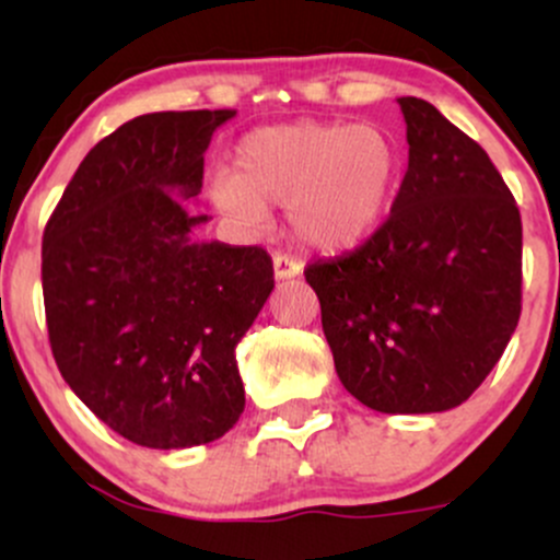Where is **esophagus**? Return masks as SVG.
I'll return each instance as SVG.
<instances>
[{"instance_id": "obj_1", "label": "esophagus", "mask_w": 560, "mask_h": 560, "mask_svg": "<svg viewBox=\"0 0 560 560\" xmlns=\"http://www.w3.org/2000/svg\"><path fill=\"white\" fill-rule=\"evenodd\" d=\"M302 273V266L289 255H273V276L279 281L284 279H294V276Z\"/></svg>"}]
</instances>
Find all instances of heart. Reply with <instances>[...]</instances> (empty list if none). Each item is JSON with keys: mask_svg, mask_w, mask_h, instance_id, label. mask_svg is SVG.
<instances>
[{"mask_svg": "<svg viewBox=\"0 0 560 560\" xmlns=\"http://www.w3.org/2000/svg\"><path fill=\"white\" fill-rule=\"evenodd\" d=\"M234 165L210 176L213 208L244 229H260L268 208H289L294 236L318 253H345L369 240L402 178L400 144L374 124L255 128L236 144Z\"/></svg>", "mask_w": 560, "mask_h": 560, "instance_id": "1", "label": "heart"}]
</instances>
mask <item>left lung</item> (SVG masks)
Listing matches in <instances>:
<instances>
[{
	"label": "left lung",
	"instance_id": "obj_1",
	"mask_svg": "<svg viewBox=\"0 0 560 560\" xmlns=\"http://www.w3.org/2000/svg\"><path fill=\"white\" fill-rule=\"evenodd\" d=\"M408 171L352 253L311 262L339 382L378 413H442L474 395L522 316V215L490 155L400 96Z\"/></svg>",
	"mask_w": 560,
	"mask_h": 560
}]
</instances>
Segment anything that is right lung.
I'll return each mask as SVG.
<instances>
[{
  "label": "right lung",
  "instance_id": "add662e5",
  "mask_svg": "<svg viewBox=\"0 0 560 560\" xmlns=\"http://www.w3.org/2000/svg\"><path fill=\"white\" fill-rule=\"evenodd\" d=\"M236 110L150 113L89 150L42 242L57 369L141 447L208 445L240 421L236 345L273 289L262 247L199 242L186 205Z\"/></svg>",
  "mask_w": 560,
  "mask_h": 560
}]
</instances>
